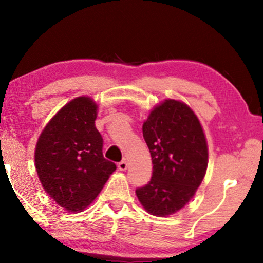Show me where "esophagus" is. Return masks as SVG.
I'll return each mask as SVG.
<instances>
[{"mask_svg": "<svg viewBox=\"0 0 263 263\" xmlns=\"http://www.w3.org/2000/svg\"><path fill=\"white\" fill-rule=\"evenodd\" d=\"M118 169H119V171H122V172L126 171V169H127V161H125V160H123V161L119 162L118 163Z\"/></svg>", "mask_w": 263, "mask_h": 263, "instance_id": "esophagus-1", "label": "esophagus"}]
</instances>
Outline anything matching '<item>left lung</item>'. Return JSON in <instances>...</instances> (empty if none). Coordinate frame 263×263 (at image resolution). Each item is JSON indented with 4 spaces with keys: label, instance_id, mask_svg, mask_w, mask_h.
I'll return each instance as SVG.
<instances>
[{
    "label": "left lung",
    "instance_id": "1",
    "mask_svg": "<svg viewBox=\"0 0 263 263\" xmlns=\"http://www.w3.org/2000/svg\"><path fill=\"white\" fill-rule=\"evenodd\" d=\"M142 135L153 174L136 195L149 215H174L191 201L205 176L209 151L203 126L188 104L167 99L151 110Z\"/></svg>",
    "mask_w": 263,
    "mask_h": 263
}]
</instances>
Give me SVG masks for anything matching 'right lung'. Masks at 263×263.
Wrapping results in <instances>:
<instances>
[{"label": "right lung", "mask_w": 263, "mask_h": 263, "mask_svg": "<svg viewBox=\"0 0 263 263\" xmlns=\"http://www.w3.org/2000/svg\"><path fill=\"white\" fill-rule=\"evenodd\" d=\"M99 104L75 97L53 116L34 148V166L44 190L67 212H81L95 201L116 164L104 159L95 127Z\"/></svg>", "instance_id": "add662e5"}]
</instances>
